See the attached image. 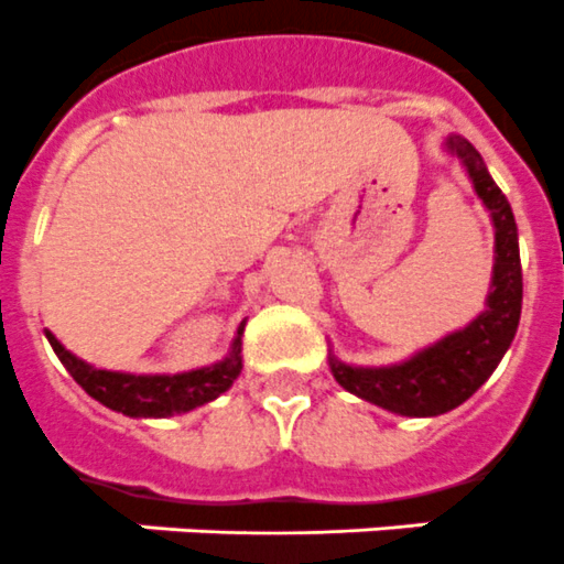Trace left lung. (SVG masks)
<instances>
[{"label": "left lung", "instance_id": "obj_1", "mask_svg": "<svg viewBox=\"0 0 564 564\" xmlns=\"http://www.w3.org/2000/svg\"><path fill=\"white\" fill-rule=\"evenodd\" d=\"M445 150L457 155L471 178L474 193L491 213L494 272L486 310L468 326L414 351L403 364L351 366L329 355L332 375L343 389L403 417H437L471 398L511 346L522 312V263L511 204L494 184L471 141L448 135Z\"/></svg>", "mask_w": 564, "mask_h": 564}]
</instances>
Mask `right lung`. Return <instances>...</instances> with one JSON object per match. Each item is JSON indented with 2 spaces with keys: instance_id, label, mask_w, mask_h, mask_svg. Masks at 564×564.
Returning a JSON list of instances; mask_svg holds the SVG:
<instances>
[{
  "instance_id": "right-lung-1",
  "label": "right lung",
  "mask_w": 564,
  "mask_h": 564,
  "mask_svg": "<svg viewBox=\"0 0 564 564\" xmlns=\"http://www.w3.org/2000/svg\"><path fill=\"white\" fill-rule=\"evenodd\" d=\"M243 326H247V321H241V326L235 332V340L224 360L204 366V369L181 371V375H130V371L96 369V366L85 364L73 351H67L53 332L45 329V337L58 360L70 371L73 380L93 400H99L101 405L112 411H121L127 417H173V414H184V411L209 403L238 380L243 369Z\"/></svg>"
}]
</instances>
